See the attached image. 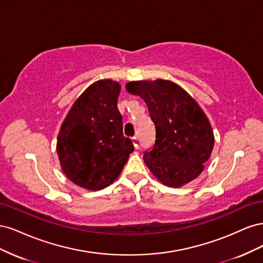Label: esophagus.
<instances>
[{"mask_svg":"<svg viewBox=\"0 0 263 263\" xmlns=\"http://www.w3.org/2000/svg\"><path fill=\"white\" fill-rule=\"evenodd\" d=\"M132 142H133V145H134L135 149H137V148H138V139H137L136 137H133V138H132Z\"/></svg>","mask_w":263,"mask_h":263,"instance_id":"34e87169","label":"esophagus"}]
</instances>
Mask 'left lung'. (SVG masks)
<instances>
[{
	"label": "left lung",
	"mask_w": 263,
	"mask_h": 263,
	"mask_svg": "<svg viewBox=\"0 0 263 263\" xmlns=\"http://www.w3.org/2000/svg\"><path fill=\"white\" fill-rule=\"evenodd\" d=\"M126 90L147 104L156 144L144 161L163 185L181 187L203 172L214 148V132L203 108L170 80L130 81Z\"/></svg>",
	"instance_id": "8db88e82"
}]
</instances>
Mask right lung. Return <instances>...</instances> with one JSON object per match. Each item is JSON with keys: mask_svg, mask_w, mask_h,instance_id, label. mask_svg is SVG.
<instances>
[{"mask_svg": "<svg viewBox=\"0 0 263 263\" xmlns=\"http://www.w3.org/2000/svg\"><path fill=\"white\" fill-rule=\"evenodd\" d=\"M121 84L101 79L80 94L63 119L57 137L61 170L76 185L100 191L119 177L133 153L117 108Z\"/></svg>", "mask_w": 263, "mask_h": 263, "instance_id": "right-lung-1", "label": "right lung"}]
</instances>
